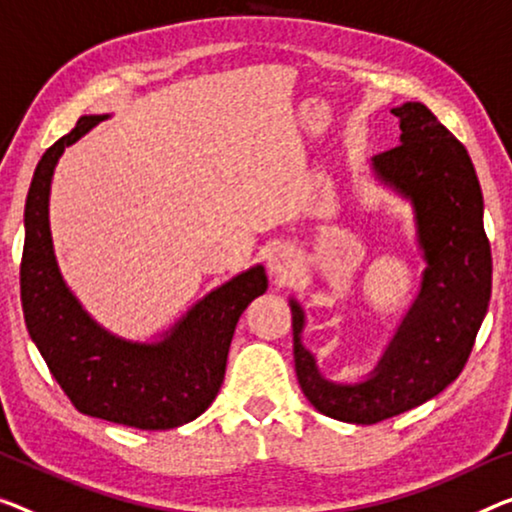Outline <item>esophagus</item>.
<instances>
[{"instance_id": "obj_1", "label": "esophagus", "mask_w": 512, "mask_h": 512, "mask_svg": "<svg viewBox=\"0 0 512 512\" xmlns=\"http://www.w3.org/2000/svg\"><path fill=\"white\" fill-rule=\"evenodd\" d=\"M295 254L288 247H274L267 256V270L277 279H286L295 272Z\"/></svg>"}]
</instances>
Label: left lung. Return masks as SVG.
<instances>
[{"label":"left lung","instance_id":"1","mask_svg":"<svg viewBox=\"0 0 512 512\" xmlns=\"http://www.w3.org/2000/svg\"><path fill=\"white\" fill-rule=\"evenodd\" d=\"M400 146L371 157L373 176L410 203L426 270L419 293L371 373L336 382L320 373L302 343L306 316L290 297L297 382L320 414L371 426L444 391L465 368L492 293V254L483 229V194L467 148L423 102L391 109Z\"/></svg>","mask_w":512,"mask_h":512}]
</instances>
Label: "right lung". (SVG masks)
Instances as JSON below:
<instances>
[{"label": "right lung", "mask_w": 512, "mask_h": 512, "mask_svg": "<svg viewBox=\"0 0 512 512\" xmlns=\"http://www.w3.org/2000/svg\"><path fill=\"white\" fill-rule=\"evenodd\" d=\"M109 114L82 116L50 146L31 178L20 265L22 311L31 341L77 410L139 430H171L208 410L224 382L235 325L267 290L265 267L251 265L196 300L167 332L132 341L109 332L70 290L54 256L50 190L68 146Z\"/></svg>", "instance_id": "1"}]
</instances>
